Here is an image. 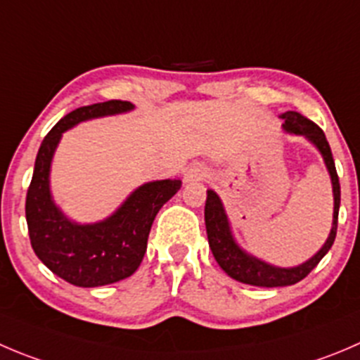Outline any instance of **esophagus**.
<instances>
[{
	"label": "esophagus",
	"instance_id": "esophagus-1",
	"mask_svg": "<svg viewBox=\"0 0 360 360\" xmlns=\"http://www.w3.org/2000/svg\"><path fill=\"white\" fill-rule=\"evenodd\" d=\"M205 177H209L207 169L202 165H195L186 170V174H184V183H195V181L205 179Z\"/></svg>",
	"mask_w": 360,
	"mask_h": 360
}]
</instances>
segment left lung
<instances>
[{"mask_svg": "<svg viewBox=\"0 0 360 360\" xmlns=\"http://www.w3.org/2000/svg\"><path fill=\"white\" fill-rule=\"evenodd\" d=\"M285 120L283 130L287 134L302 135L308 139L313 146L320 151L323 162H326L327 170H329L330 183H333V195H334V212H333V229H330L329 237L323 243V246L313 255L309 260L304 264L295 265V267H276L267 262L260 260V258L253 257V255L246 253L239 244L236 243L230 230L229 218L223 209L221 200L218 195L212 190H207V200H205V230H207L209 248H211L212 255H214L216 262L219 267L229 274L233 280L240 281V283L253 285V287H288V285H295L297 281L304 280L313 269L319 265L330 250L336 239L338 230V212H340V200H341V190H340V177H338L336 165H334L333 153H330V146L327 142L326 134L319 124L309 121L302 114L288 110V112L281 114Z\"/></svg>", "mask_w": 360, "mask_h": 360, "instance_id": "8db88e82", "label": "left lung"}]
</instances>
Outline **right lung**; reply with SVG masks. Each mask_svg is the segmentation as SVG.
<instances>
[{
  "mask_svg": "<svg viewBox=\"0 0 360 360\" xmlns=\"http://www.w3.org/2000/svg\"><path fill=\"white\" fill-rule=\"evenodd\" d=\"M134 110V103L109 100L79 107L45 135L26 195V221L37 257L56 276L75 287H103L131 276L148 248L149 230L167 200L181 188L179 179L151 181L137 190L103 221L77 223L66 218L51 195V163L63 134L95 117Z\"/></svg>",
  "mask_w": 360,
  "mask_h": 360,
  "instance_id": "add662e5",
  "label": "right lung"
}]
</instances>
